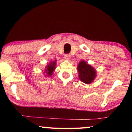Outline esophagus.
I'll return each mask as SVG.
<instances>
[{
    "mask_svg": "<svg viewBox=\"0 0 132 132\" xmlns=\"http://www.w3.org/2000/svg\"><path fill=\"white\" fill-rule=\"evenodd\" d=\"M64 57L65 59H67V60H70V59H71V55H70V54H66V55H65Z\"/></svg>",
    "mask_w": 132,
    "mask_h": 132,
    "instance_id": "1",
    "label": "esophagus"
}]
</instances>
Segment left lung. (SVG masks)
<instances>
[{
  "label": "left lung",
  "mask_w": 132,
  "mask_h": 132,
  "mask_svg": "<svg viewBox=\"0 0 132 132\" xmlns=\"http://www.w3.org/2000/svg\"><path fill=\"white\" fill-rule=\"evenodd\" d=\"M79 77L86 84H91L96 77V71L93 67L88 64L85 61H81L77 66Z\"/></svg>",
  "instance_id": "1"
}]
</instances>
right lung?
Returning a JSON list of instances; mask_svg holds the SVG:
<instances>
[{
  "label": "right lung",
  "mask_w": 132,
  "mask_h": 132,
  "mask_svg": "<svg viewBox=\"0 0 132 132\" xmlns=\"http://www.w3.org/2000/svg\"><path fill=\"white\" fill-rule=\"evenodd\" d=\"M55 65H56V61H53V62H51L46 67L45 69V73L47 76H51L53 74V72L55 69Z\"/></svg>",
  "instance_id": "obj_1"
}]
</instances>
